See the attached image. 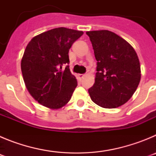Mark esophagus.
Here are the masks:
<instances>
[{"instance_id": "esophagus-1", "label": "esophagus", "mask_w": 156, "mask_h": 156, "mask_svg": "<svg viewBox=\"0 0 156 156\" xmlns=\"http://www.w3.org/2000/svg\"><path fill=\"white\" fill-rule=\"evenodd\" d=\"M84 76H85V74H79V75H78L79 79H80V80H82L83 78H84Z\"/></svg>"}]
</instances>
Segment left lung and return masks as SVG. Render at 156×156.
Segmentation results:
<instances>
[{"label": "left lung", "mask_w": 156, "mask_h": 156, "mask_svg": "<svg viewBox=\"0 0 156 156\" xmlns=\"http://www.w3.org/2000/svg\"><path fill=\"white\" fill-rule=\"evenodd\" d=\"M90 37L97 73L88 90L95 104L105 108H117L132 97L140 80L137 53L129 43L108 30L86 33Z\"/></svg>", "instance_id": "left-lung-1"}]
</instances>
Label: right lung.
<instances>
[{"mask_svg":"<svg viewBox=\"0 0 156 156\" xmlns=\"http://www.w3.org/2000/svg\"><path fill=\"white\" fill-rule=\"evenodd\" d=\"M83 34L65 27L48 30L34 37L26 48L21 62L25 84L36 101L56 109L69 101L77 86L71 73L69 51Z\"/></svg>","mask_w":156,"mask_h":156,"instance_id":"obj_1","label":"right lung"}]
</instances>
